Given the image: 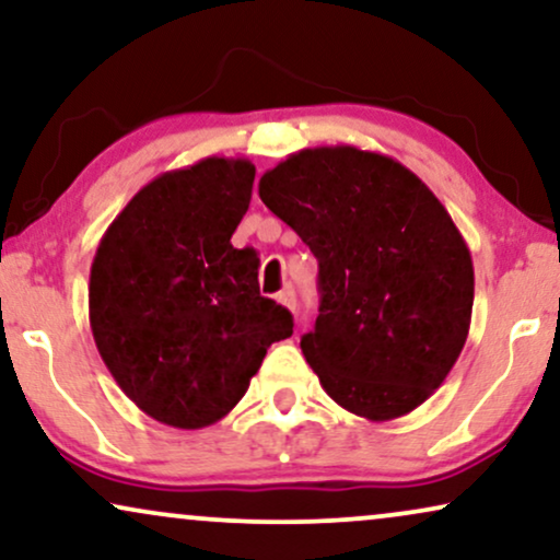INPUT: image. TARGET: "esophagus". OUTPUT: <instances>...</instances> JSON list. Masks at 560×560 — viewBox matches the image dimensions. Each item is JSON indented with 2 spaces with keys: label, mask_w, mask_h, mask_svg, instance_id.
I'll use <instances>...</instances> for the list:
<instances>
[{
  "label": "esophagus",
  "mask_w": 560,
  "mask_h": 560,
  "mask_svg": "<svg viewBox=\"0 0 560 560\" xmlns=\"http://www.w3.org/2000/svg\"><path fill=\"white\" fill-rule=\"evenodd\" d=\"M276 300L284 304L289 313H296V294H294V289H287V292H281L279 296H276Z\"/></svg>",
  "instance_id": "1"
}]
</instances>
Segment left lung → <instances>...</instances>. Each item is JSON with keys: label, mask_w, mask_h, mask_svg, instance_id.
Listing matches in <instances>:
<instances>
[{"label": "left lung", "mask_w": 560, "mask_h": 560, "mask_svg": "<svg viewBox=\"0 0 560 560\" xmlns=\"http://www.w3.org/2000/svg\"><path fill=\"white\" fill-rule=\"evenodd\" d=\"M315 253L320 315L302 353L338 406L370 421L419 408L470 330V250L442 201L387 154L315 147L258 183Z\"/></svg>", "instance_id": "8db88e82"}]
</instances>
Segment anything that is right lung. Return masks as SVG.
<instances>
[{"label": "right lung", "mask_w": 560, "mask_h": 560, "mask_svg": "<svg viewBox=\"0 0 560 560\" xmlns=\"http://www.w3.org/2000/svg\"><path fill=\"white\" fill-rule=\"evenodd\" d=\"M256 165L207 158L147 183L90 268V328L118 387L154 421L203 429L230 413L268 346L292 336L258 289V256L232 232Z\"/></svg>", "instance_id": "obj_1"}]
</instances>
